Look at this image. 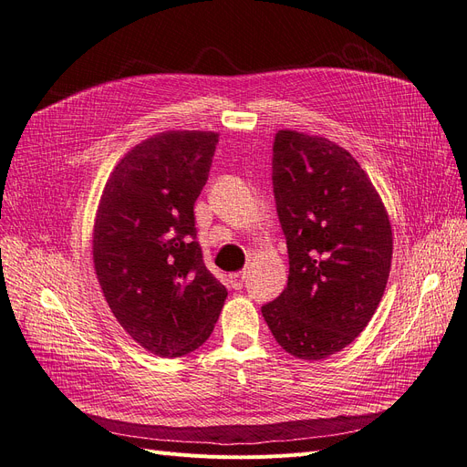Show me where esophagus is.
<instances>
[{
    "mask_svg": "<svg viewBox=\"0 0 467 467\" xmlns=\"http://www.w3.org/2000/svg\"><path fill=\"white\" fill-rule=\"evenodd\" d=\"M247 278V271H239V273H232L230 275V285L235 290H242L244 288V282Z\"/></svg>",
    "mask_w": 467,
    "mask_h": 467,
    "instance_id": "obj_1",
    "label": "esophagus"
}]
</instances>
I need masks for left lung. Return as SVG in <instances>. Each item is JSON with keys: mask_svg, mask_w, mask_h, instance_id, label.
<instances>
[{"mask_svg": "<svg viewBox=\"0 0 467 467\" xmlns=\"http://www.w3.org/2000/svg\"><path fill=\"white\" fill-rule=\"evenodd\" d=\"M273 189L290 275L261 312L292 357L327 358L364 331L384 296L393 251L388 212L345 148L296 130L275 136Z\"/></svg>", "mask_w": 467, "mask_h": 467, "instance_id": "left-lung-1", "label": "left lung"}]
</instances>
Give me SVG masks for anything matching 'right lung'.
Returning <instances> with one entry per match:
<instances>
[{"mask_svg": "<svg viewBox=\"0 0 467 467\" xmlns=\"http://www.w3.org/2000/svg\"><path fill=\"white\" fill-rule=\"evenodd\" d=\"M216 132L169 130L112 169L93 225V265L120 327L153 355L199 348L228 290L196 242L194 202L208 181Z\"/></svg>", "mask_w": 467, "mask_h": 467, "instance_id": "add662e5", "label": "right lung"}]
</instances>
